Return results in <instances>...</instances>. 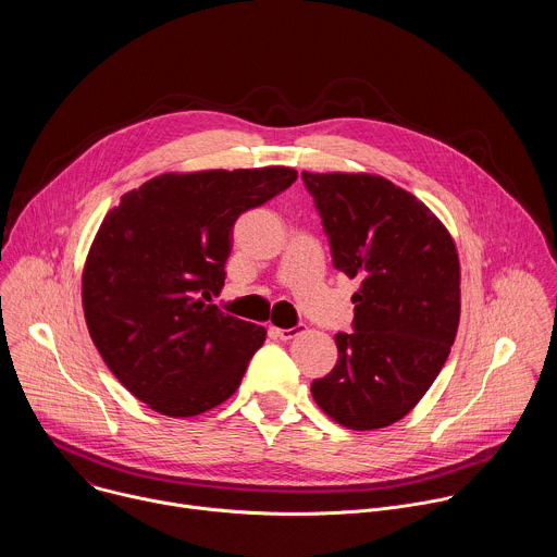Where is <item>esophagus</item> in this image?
I'll use <instances>...</instances> for the list:
<instances>
[{
    "label": "esophagus",
    "instance_id": "esophagus-1",
    "mask_svg": "<svg viewBox=\"0 0 557 557\" xmlns=\"http://www.w3.org/2000/svg\"><path fill=\"white\" fill-rule=\"evenodd\" d=\"M271 333L275 335V337H280L282 342H288V339H295L297 335H299V329H271Z\"/></svg>",
    "mask_w": 557,
    "mask_h": 557
}]
</instances>
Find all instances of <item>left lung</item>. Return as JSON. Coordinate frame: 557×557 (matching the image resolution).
<instances>
[{"mask_svg":"<svg viewBox=\"0 0 557 557\" xmlns=\"http://www.w3.org/2000/svg\"><path fill=\"white\" fill-rule=\"evenodd\" d=\"M331 237L333 264L359 280L355 331L310 385L333 421L366 432L401 421L449 357L460 320V262L447 226L376 174L301 172Z\"/></svg>","mask_w":557,"mask_h":557,"instance_id":"1","label":"left lung"}]
</instances>
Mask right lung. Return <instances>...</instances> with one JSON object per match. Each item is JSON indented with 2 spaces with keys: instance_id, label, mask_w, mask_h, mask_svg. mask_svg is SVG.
<instances>
[{
  "instance_id": "1",
  "label": "right lung",
  "mask_w": 557,
  "mask_h": 557,
  "mask_svg": "<svg viewBox=\"0 0 557 557\" xmlns=\"http://www.w3.org/2000/svg\"><path fill=\"white\" fill-rule=\"evenodd\" d=\"M297 178L290 168L161 174L103 218L82 275L90 337L153 412L202 414L240 385L264 326L207 304L224 286L233 224Z\"/></svg>"
}]
</instances>
